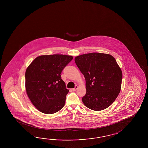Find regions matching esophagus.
Segmentation results:
<instances>
[{"label": "esophagus", "mask_w": 148, "mask_h": 148, "mask_svg": "<svg viewBox=\"0 0 148 148\" xmlns=\"http://www.w3.org/2000/svg\"><path fill=\"white\" fill-rule=\"evenodd\" d=\"M78 88V86H75V88H73L71 90H72V91H75Z\"/></svg>", "instance_id": "esophagus-1"}]
</instances>
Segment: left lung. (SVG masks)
I'll use <instances>...</instances> for the list:
<instances>
[{
	"label": "left lung",
	"instance_id": "8db88e82",
	"mask_svg": "<svg viewBox=\"0 0 148 148\" xmlns=\"http://www.w3.org/2000/svg\"><path fill=\"white\" fill-rule=\"evenodd\" d=\"M75 61L86 80L83 103L91 110L107 108L121 89L122 72L115 59L109 54L94 52L77 56Z\"/></svg>",
	"mask_w": 148,
	"mask_h": 148
}]
</instances>
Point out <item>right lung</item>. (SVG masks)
I'll use <instances>...</instances> for the list:
<instances>
[{
  "mask_svg": "<svg viewBox=\"0 0 148 148\" xmlns=\"http://www.w3.org/2000/svg\"><path fill=\"white\" fill-rule=\"evenodd\" d=\"M71 56L43 55L36 57L25 72V89L35 108L51 114L64 106L69 90L61 79L63 68L73 60Z\"/></svg>",
  "mask_w": 148,
  "mask_h": 148,
  "instance_id": "1",
  "label": "right lung"
}]
</instances>
